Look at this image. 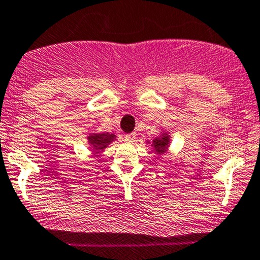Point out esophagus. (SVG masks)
<instances>
[{
	"label": "esophagus",
	"mask_w": 260,
	"mask_h": 260,
	"mask_svg": "<svg viewBox=\"0 0 260 260\" xmlns=\"http://www.w3.org/2000/svg\"><path fill=\"white\" fill-rule=\"evenodd\" d=\"M136 139V134L135 133H131V134H127V135H125V141L126 142H134Z\"/></svg>",
	"instance_id": "esophagus-1"
}]
</instances>
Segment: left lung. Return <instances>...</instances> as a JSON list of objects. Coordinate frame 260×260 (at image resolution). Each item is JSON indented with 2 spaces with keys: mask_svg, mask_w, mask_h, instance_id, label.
Here are the masks:
<instances>
[{
  "mask_svg": "<svg viewBox=\"0 0 260 260\" xmlns=\"http://www.w3.org/2000/svg\"><path fill=\"white\" fill-rule=\"evenodd\" d=\"M161 133L157 138L153 139L152 141L146 140V144L150 145V149L152 150L156 155L160 157V156L165 155L169 150L170 145H171V136H170V133L164 127H161Z\"/></svg>",
  "mask_w": 260,
  "mask_h": 260,
  "instance_id": "8db88e82",
  "label": "left lung"
}]
</instances>
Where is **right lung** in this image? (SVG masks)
Wrapping results in <instances>:
<instances>
[{"label": "right lung", "mask_w": 260, "mask_h": 260, "mask_svg": "<svg viewBox=\"0 0 260 260\" xmlns=\"http://www.w3.org/2000/svg\"><path fill=\"white\" fill-rule=\"evenodd\" d=\"M116 139H118V136L114 135V134L98 133V131H91V133H89L88 136H86L89 149H91V151L96 153L100 151H104L109 145L113 141H115Z\"/></svg>", "instance_id": "obj_1"}]
</instances>
